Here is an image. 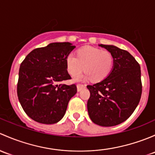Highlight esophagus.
<instances>
[{"mask_svg":"<svg viewBox=\"0 0 155 155\" xmlns=\"http://www.w3.org/2000/svg\"><path fill=\"white\" fill-rule=\"evenodd\" d=\"M86 88V86L84 85V84H78L77 85V89H78V92H80V91L82 90L83 89Z\"/></svg>","mask_w":155,"mask_h":155,"instance_id":"1","label":"esophagus"}]
</instances>
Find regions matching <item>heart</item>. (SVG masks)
Listing matches in <instances>:
<instances>
[{
	"instance_id": "obj_1",
	"label": "heart",
	"mask_w": 155,
	"mask_h": 155,
	"mask_svg": "<svg viewBox=\"0 0 155 155\" xmlns=\"http://www.w3.org/2000/svg\"><path fill=\"white\" fill-rule=\"evenodd\" d=\"M114 59L113 54L106 50L86 46L80 48L77 57L73 53L68 54L66 58V67L71 76L77 75L83 70L84 74L75 76V81H87L92 78L95 82L105 79L112 71Z\"/></svg>"
}]
</instances>
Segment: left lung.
<instances>
[{
  "mask_svg": "<svg viewBox=\"0 0 155 155\" xmlns=\"http://www.w3.org/2000/svg\"><path fill=\"white\" fill-rule=\"evenodd\" d=\"M113 54L112 71L105 79L88 85L90 97L87 109L96 125L111 127L127 120L140 102L142 94L141 71L134 57L112 45H98Z\"/></svg>",
  "mask_w": 155,
  "mask_h": 155,
  "instance_id": "obj_1",
  "label": "left lung"
}]
</instances>
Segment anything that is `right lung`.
<instances>
[{"instance_id":"right-lung-1","label":"right lung","mask_w":155,"mask_h":155,"mask_svg":"<svg viewBox=\"0 0 155 155\" xmlns=\"http://www.w3.org/2000/svg\"><path fill=\"white\" fill-rule=\"evenodd\" d=\"M74 48L70 42L50 43L32 51L21 64L17 93L22 108L33 120L51 125L64 116L77 87L60 83L71 79L66 58Z\"/></svg>"}]
</instances>
